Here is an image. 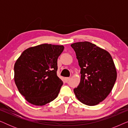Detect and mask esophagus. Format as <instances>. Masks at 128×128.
<instances>
[{
  "label": "esophagus",
  "instance_id": "obj_1",
  "mask_svg": "<svg viewBox=\"0 0 128 128\" xmlns=\"http://www.w3.org/2000/svg\"><path fill=\"white\" fill-rule=\"evenodd\" d=\"M70 80V78H64V81H65L66 83L69 82Z\"/></svg>",
  "mask_w": 128,
  "mask_h": 128
}]
</instances>
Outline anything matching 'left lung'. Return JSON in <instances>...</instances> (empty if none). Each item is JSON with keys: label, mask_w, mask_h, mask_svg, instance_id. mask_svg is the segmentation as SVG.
<instances>
[{"label": "left lung", "mask_w": 128, "mask_h": 128, "mask_svg": "<svg viewBox=\"0 0 128 128\" xmlns=\"http://www.w3.org/2000/svg\"><path fill=\"white\" fill-rule=\"evenodd\" d=\"M81 70L79 85L74 88L80 102L89 106L104 100L111 92L117 73L113 59L106 50L90 42L73 43Z\"/></svg>", "instance_id": "8db88e82"}]
</instances>
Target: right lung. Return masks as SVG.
<instances>
[{"label":"right lung","instance_id":"1","mask_svg":"<svg viewBox=\"0 0 128 128\" xmlns=\"http://www.w3.org/2000/svg\"><path fill=\"white\" fill-rule=\"evenodd\" d=\"M64 50L63 45L44 44L26 50L16 62V85L31 104L44 106L58 96L63 82L57 76V60Z\"/></svg>","mask_w":128,"mask_h":128}]
</instances>
